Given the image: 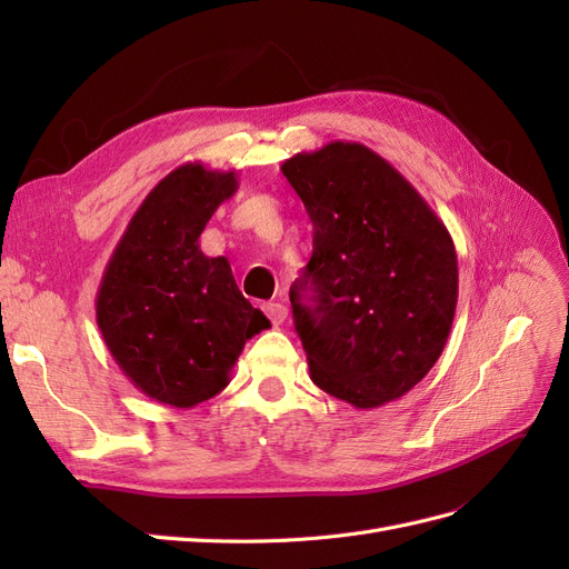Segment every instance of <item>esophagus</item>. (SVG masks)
<instances>
[{"mask_svg":"<svg viewBox=\"0 0 569 569\" xmlns=\"http://www.w3.org/2000/svg\"><path fill=\"white\" fill-rule=\"evenodd\" d=\"M263 311H266V316L270 318V322H272L274 327L282 325L284 318H287V306H282V303H266Z\"/></svg>","mask_w":569,"mask_h":569,"instance_id":"1","label":"esophagus"}]
</instances>
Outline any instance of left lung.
Masks as SVG:
<instances>
[{
  "label": "left lung",
  "instance_id": "1",
  "mask_svg": "<svg viewBox=\"0 0 569 569\" xmlns=\"http://www.w3.org/2000/svg\"><path fill=\"white\" fill-rule=\"evenodd\" d=\"M282 173L313 222V256L289 289L311 380L363 410L401 399L432 370L453 325L449 230L366 144L301 151Z\"/></svg>",
  "mask_w": 569,
  "mask_h": 569
}]
</instances>
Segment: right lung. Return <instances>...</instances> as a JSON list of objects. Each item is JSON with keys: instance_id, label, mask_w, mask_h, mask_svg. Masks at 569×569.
Here are the masks:
<instances>
[{"instance_id": "obj_1", "label": "right lung", "mask_w": 569, "mask_h": 569, "mask_svg": "<svg viewBox=\"0 0 569 569\" xmlns=\"http://www.w3.org/2000/svg\"><path fill=\"white\" fill-rule=\"evenodd\" d=\"M234 170L184 163L140 203L97 291V325L118 368L149 399L194 408L230 382L247 339L270 320L239 291L226 256L199 237L237 192Z\"/></svg>"}]
</instances>
